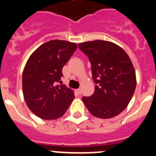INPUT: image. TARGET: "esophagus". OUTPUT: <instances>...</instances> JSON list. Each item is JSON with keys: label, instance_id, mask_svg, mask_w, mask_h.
I'll return each mask as SVG.
<instances>
[{"label": "esophagus", "instance_id": "obj_1", "mask_svg": "<svg viewBox=\"0 0 156 156\" xmlns=\"http://www.w3.org/2000/svg\"><path fill=\"white\" fill-rule=\"evenodd\" d=\"M75 91H76V93H78V95H80V94H81V93H82V90H81V89H76V90H75Z\"/></svg>", "mask_w": 156, "mask_h": 156}]
</instances>
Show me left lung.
<instances>
[{
  "instance_id": "1",
  "label": "left lung",
  "mask_w": 156,
  "mask_h": 156,
  "mask_svg": "<svg viewBox=\"0 0 156 156\" xmlns=\"http://www.w3.org/2000/svg\"><path fill=\"white\" fill-rule=\"evenodd\" d=\"M91 63L95 91L82 101L93 116L111 119L127 107L136 88V74L126 52L107 41L78 44Z\"/></svg>"
}]
</instances>
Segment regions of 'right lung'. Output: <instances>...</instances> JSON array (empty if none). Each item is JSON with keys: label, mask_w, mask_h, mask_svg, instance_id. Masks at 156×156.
Masks as SVG:
<instances>
[{"label": "right lung", "mask_w": 156, "mask_h": 156, "mask_svg": "<svg viewBox=\"0 0 156 156\" xmlns=\"http://www.w3.org/2000/svg\"><path fill=\"white\" fill-rule=\"evenodd\" d=\"M75 43L52 40L31 54L23 73V93L30 110L42 119H56L65 114L74 92L61 84L62 69L77 49Z\"/></svg>", "instance_id": "1"}]
</instances>
